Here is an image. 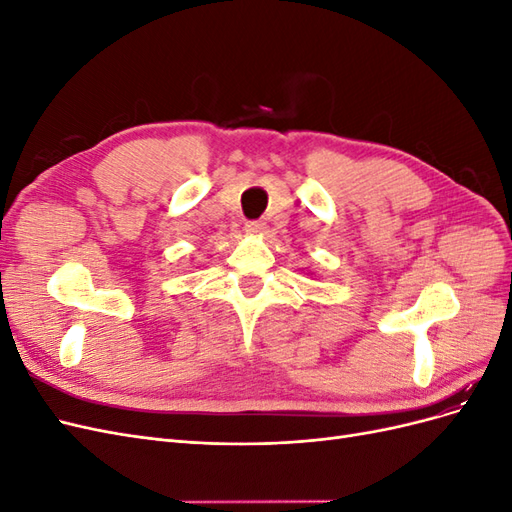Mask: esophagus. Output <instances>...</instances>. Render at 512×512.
Listing matches in <instances>:
<instances>
[{"label":"esophagus","instance_id":"obj_1","mask_svg":"<svg viewBox=\"0 0 512 512\" xmlns=\"http://www.w3.org/2000/svg\"><path fill=\"white\" fill-rule=\"evenodd\" d=\"M245 230L250 232V235H265L267 224L265 222H250V224H245Z\"/></svg>","mask_w":512,"mask_h":512}]
</instances>
